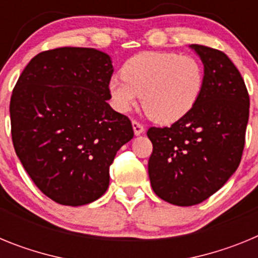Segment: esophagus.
<instances>
[{"mask_svg":"<svg viewBox=\"0 0 258 258\" xmlns=\"http://www.w3.org/2000/svg\"><path fill=\"white\" fill-rule=\"evenodd\" d=\"M132 125H133V131H134V134H136V136H141V134L145 132V127H143V125L140 124L138 121H136V120H133V121H132Z\"/></svg>","mask_w":258,"mask_h":258,"instance_id":"esophagus-1","label":"esophagus"}]
</instances>
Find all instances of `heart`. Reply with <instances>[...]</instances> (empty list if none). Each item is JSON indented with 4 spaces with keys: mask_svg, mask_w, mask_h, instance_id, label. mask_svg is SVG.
Masks as SVG:
<instances>
[{
    "mask_svg": "<svg viewBox=\"0 0 258 258\" xmlns=\"http://www.w3.org/2000/svg\"><path fill=\"white\" fill-rule=\"evenodd\" d=\"M204 88V68L192 55L145 51L132 56L121 76L108 81L113 107L126 113L141 97L146 115L157 124H172L195 107Z\"/></svg>",
    "mask_w": 258,
    "mask_h": 258,
    "instance_id": "obj_1",
    "label": "heart"
}]
</instances>
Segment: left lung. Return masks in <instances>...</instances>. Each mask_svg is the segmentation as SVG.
Returning <instances> with one entry per match:
<instances>
[{"label":"left lung","instance_id":"8db88e82","mask_svg":"<svg viewBox=\"0 0 258 258\" xmlns=\"http://www.w3.org/2000/svg\"><path fill=\"white\" fill-rule=\"evenodd\" d=\"M204 64V88L195 107L169 127H150L149 175L160 199L199 204L229 181L241 160L249 117L244 80L220 50L190 45Z\"/></svg>","mask_w":258,"mask_h":258}]
</instances>
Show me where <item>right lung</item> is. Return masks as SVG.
Wrapping results in <instances>:
<instances>
[{"label": "right lung", "mask_w": 258, "mask_h": 258, "mask_svg": "<svg viewBox=\"0 0 258 258\" xmlns=\"http://www.w3.org/2000/svg\"><path fill=\"white\" fill-rule=\"evenodd\" d=\"M112 72L106 52L59 47L32 58L13 90L14 149L36 186L61 206L99 199L116 152L134 136L131 120L107 103Z\"/></svg>", "instance_id": "add662e5"}]
</instances>
